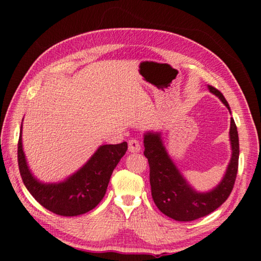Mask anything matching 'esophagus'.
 I'll return each instance as SVG.
<instances>
[{
	"instance_id": "obj_1",
	"label": "esophagus",
	"mask_w": 261,
	"mask_h": 261,
	"mask_svg": "<svg viewBox=\"0 0 261 261\" xmlns=\"http://www.w3.org/2000/svg\"><path fill=\"white\" fill-rule=\"evenodd\" d=\"M141 149V146H140V143L138 139L136 138H131L129 140V151L130 152H139Z\"/></svg>"
}]
</instances>
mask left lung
Here are the masks:
<instances>
[{"instance_id": "8db88e82", "label": "left lung", "mask_w": 261, "mask_h": 261, "mask_svg": "<svg viewBox=\"0 0 261 261\" xmlns=\"http://www.w3.org/2000/svg\"><path fill=\"white\" fill-rule=\"evenodd\" d=\"M208 88L229 109L227 100L218 88L211 85ZM230 141L232 155L222 182L213 191L197 193L189 187L168 156L160 134L145 135L144 155L148 160L152 197L158 208L169 218L184 222L202 218L219 208L230 196L238 170L240 141L237 126L232 118L230 122Z\"/></svg>"}]
</instances>
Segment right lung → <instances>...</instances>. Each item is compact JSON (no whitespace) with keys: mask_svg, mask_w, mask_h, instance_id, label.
<instances>
[{"mask_svg":"<svg viewBox=\"0 0 261 261\" xmlns=\"http://www.w3.org/2000/svg\"><path fill=\"white\" fill-rule=\"evenodd\" d=\"M127 149L126 141L103 145L81 170L59 184H42L30 173L21 145L18 140V167L24 185L39 204L62 216L87 213L102 200L113 170Z\"/></svg>","mask_w":261,"mask_h":261,"instance_id":"obj_1","label":"right lung"}]
</instances>
